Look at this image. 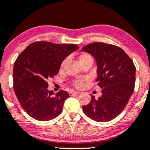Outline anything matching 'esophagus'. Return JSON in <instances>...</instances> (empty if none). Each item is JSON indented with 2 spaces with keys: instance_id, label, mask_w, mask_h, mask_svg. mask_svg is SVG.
Masks as SVG:
<instances>
[{
  "instance_id": "34e87169",
  "label": "esophagus",
  "mask_w": 150,
  "mask_h": 150,
  "mask_svg": "<svg viewBox=\"0 0 150 150\" xmlns=\"http://www.w3.org/2000/svg\"><path fill=\"white\" fill-rule=\"evenodd\" d=\"M79 93L77 92V91H72L69 93V95L70 96H75V95H78Z\"/></svg>"
}]
</instances>
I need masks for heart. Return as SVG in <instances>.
<instances>
[{
  "label": "heart",
  "instance_id": "1",
  "mask_svg": "<svg viewBox=\"0 0 150 150\" xmlns=\"http://www.w3.org/2000/svg\"><path fill=\"white\" fill-rule=\"evenodd\" d=\"M68 62V59H65L62 63L61 64V69H63L64 66H66V63ZM79 62L80 64L84 63V62H93V58L90 55V54H88L86 52H82L79 54ZM85 81H86V78H79L75 79L73 82V85L77 88H81L83 86V84H84V82Z\"/></svg>",
  "mask_w": 150,
  "mask_h": 150
}]
</instances>
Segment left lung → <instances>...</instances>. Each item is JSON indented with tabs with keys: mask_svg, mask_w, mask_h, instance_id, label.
<instances>
[{
	"mask_svg": "<svg viewBox=\"0 0 150 150\" xmlns=\"http://www.w3.org/2000/svg\"><path fill=\"white\" fill-rule=\"evenodd\" d=\"M89 53L97 64L96 81L102 89L98 100L91 96L88 105L83 106L84 114L97 122H108L123 111L133 94L136 68L122 49L105 43H93L81 48Z\"/></svg>",
	"mask_w": 150,
	"mask_h": 150,
	"instance_id": "1",
	"label": "left lung"
}]
</instances>
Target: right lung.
Returning <instances> with one entry per match:
<instances>
[{
  "instance_id": "1",
  "label": "right lung",
  "mask_w": 150,
  "mask_h": 150,
  "mask_svg": "<svg viewBox=\"0 0 150 150\" xmlns=\"http://www.w3.org/2000/svg\"><path fill=\"white\" fill-rule=\"evenodd\" d=\"M79 48L75 44L37 41L30 44L14 62V90L24 111L35 120L48 121L62 112L69 93L48 89V79L58 73L62 62Z\"/></svg>"
}]
</instances>
